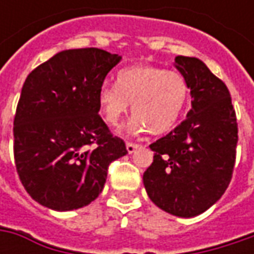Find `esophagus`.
Returning a JSON list of instances; mask_svg holds the SVG:
<instances>
[{"instance_id":"esophagus-1","label":"esophagus","mask_w":254,"mask_h":254,"mask_svg":"<svg viewBox=\"0 0 254 254\" xmlns=\"http://www.w3.org/2000/svg\"><path fill=\"white\" fill-rule=\"evenodd\" d=\"M126 147H127V151H128V154H132V152L137 150L138 144H134V142H127V144H126Z\"/></svg>"}]
</instances>
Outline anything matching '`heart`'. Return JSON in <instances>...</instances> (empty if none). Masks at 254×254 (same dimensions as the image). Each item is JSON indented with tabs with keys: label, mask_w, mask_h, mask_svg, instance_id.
Wrapping results in <instances>:
<instances>
[{
	"label": "heart",
	"mask_w": 254,
	"mask_h": 254,
	"mask_svg": "<svg viewBox=\"0 0 254 254\" xmlns=\"http://www.w3.org/2000/svg\"><path fill=\"white\" fill-rule=\"evenodd\" d=\"M190 100L185 76L151 64L123 69L117 84H104L99 92V107L104 120L117 126L131 103V131L151 134L170 131Z\"/></svg>",
	"instance_id": "heart-1"
}]
</instances>
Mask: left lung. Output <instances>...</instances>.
<instances>
[{"label": "left lung", "instance_id": "1", "mask_svg": "<svg viewBox=\"0 0 254 254\" xmlns=\"http://www.w3.org/2000/svg\"><path fill=\"white\" fill-rule=\"evenodd\" d=\"M192 97L187 119L150 145L142 175L150 199L180 218H193L220 199L232 180L238 123L226 84L196 58L177 56Z\"/></svg>", "mask_w": 254, "mask_h": 254}]
</instances>
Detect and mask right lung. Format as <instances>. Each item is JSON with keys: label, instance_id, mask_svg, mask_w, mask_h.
I'll return each instance as SVG.
<instances>
[{"label": "right lung", "instance_id": "obj_1", "mask_svg": "<svg viewBox=\"0 0 254 254\" xmlns=\"http://www.w3.org/2000/svg\"><path fill=\"white\" fill-rule=\"evenodd\" d=\"M122 56L69 49L28 74L14 119V157L31 198L59 212L83 208L104 188L126 144L99 116V92Z\"/></svg>", "mask_w": 254, "mask_h": 254}]
</instances>
